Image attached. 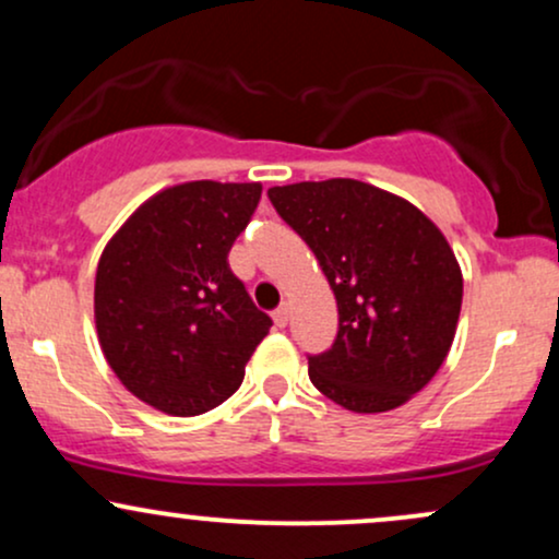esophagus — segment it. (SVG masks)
<instances>
[{"label":"esophagus","mask_w":559,"mask_h":559,"mask_svg":"<svg viewBox=\"0 0 559 559\" xmlns=\"http://www.w3.org/2000/svg\"><path fill=\"white\" fill-rule=\"evenodd\" d=\"M273 323L278 325V329H284V325L288 323V307L286 305H281L278 310L273 312Z\"/></svg>","instance_id":"34e87169"}]
</instances>
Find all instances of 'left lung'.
I'll return each instance as SVG.
<instances>
[{
    "label": "left lung",
    "mask_w": 559,
    "mask_h": 559,
    "mask_svg": "<svg viewBox=\"0 0 559 559\" xmlns=\"http://www.w3.org/2000/svg\"><path fill=\"white\" fill-rule=\"evenodd\" d=\"M267 197L336 297V342L307 357L316 389L352 413L413 400L447 360L463 307L444 234L407 199L355 178L273 186Z\"/></svg>",
    "instance_id": "left-lung-1"
}]
</instances>
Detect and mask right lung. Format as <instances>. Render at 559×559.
<instances>
[{
    "label": "right lung",
    "mask_w": 559,
    "mask_h": 559,
    "mask_svg": "<svg viewBox=\"0 0 559 559\" xmlns=\"http://www.w3.org/2000/svg\"><path fill=\"white\" fill-rule=\"evenodd\" d=\"M260 183L189 181L146 199L96 265L94 320L105 360L150 407L191 418L241 386L273 320L228 267Z\"/></svg>",
    "instance_id": "right-lung-1"
}]
</instances>
